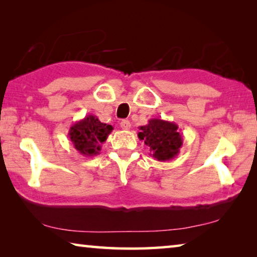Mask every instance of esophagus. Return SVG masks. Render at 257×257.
<instances>
[{
	"label": "esophagus",
	"mask_w": 257,
	"mask_h": 257,
	"mask_svg": "<svg viewBox=\"0 0 257 257\" xmlns=\"http://www.w3.org/2000/svg\"><path fill=\"white\" fill-rule=\"evenodd\" d=\"M120 127L123 130H129L130 127H132V123H130L129 120H122L120 122Z\"/></svg>",
	"instance_id": "esophagus-1"
}]
</instances>
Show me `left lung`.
I'll return each mask as SVG.
<instances>
[{"label":"left lung","instance_id":"1","mask_svg":"<svg viewBox=\"0 0 257 257\" xmlns=\"http://www.w3.org/2000/svg\"><path fill=\"white\" fill-rule=\"evenodd\" d=\"M178 124L162 119H151L139 127L138 138L150 147V155L156 161L165 162L175 159L182 146V137Z\"/></svg>","mask_w":257,"mask_h":257}]
</instances>
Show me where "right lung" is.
Returning <instances> with one entry per match:
<instances>
[{
	"label": "right lung",
	"instance_id": "right-lung-1",
	"mask_svg": "<svg viewBox=\"0 0 257 257\" xmlns=\"http://www.w3.org/2000/svg\"><path fill=\"white\" fill-rule=\"evenodd\" d=\"M111 124L103 123L96 115L88 114L73 123L69 130V138L75 149L84 156L99 154L101 145L112 133Z\"/></svg>",
	"mask_w": 257,
	"mask_h": 257
}]
</instances>
